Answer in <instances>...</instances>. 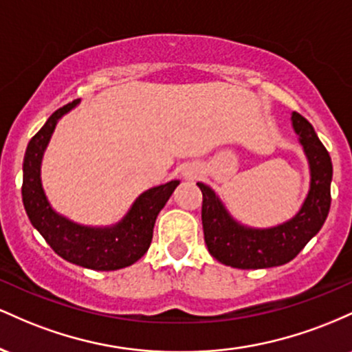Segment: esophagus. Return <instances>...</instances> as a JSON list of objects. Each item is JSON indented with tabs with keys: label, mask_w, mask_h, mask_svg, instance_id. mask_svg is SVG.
<instances>
[{
	"label": "esophagus",
	"mask_w": 352,
	"mask_h": 352,
	"mask_svg": "<svg viewBox=\"0 0 352 352\" xmlns=\"http://www.w3.org/2000/svg\"><path fill=\"white\" fill-rule=\"evenodd\" d=\"M184 177L187 180H195V179H199V175H200V170L197 167H185L184 168Z\"/></svg>",
	"instance_id": "obj_1"
}]
</instances>
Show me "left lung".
<instances>
[{"label":"left lung","mask_w":352,"mask_h":352,"mask_svg":"<svg viewBox=\"0 0 352 352\" xmlns=\"http://www.w3.org/2000/svg\"><path fill=\"white\" fill-rule=\"evenodd\" d=\"M292 124L309 165V190L301 208L289 220L270 228L241 225L230 215L215 190L199 182L204 195L201 223L210 254L220 263L240 270H260L292 261L321 230L331 207L333 164L313 125L293 112Z\"/></svg>","instance_id":"left-lung-1"}]
</instances>
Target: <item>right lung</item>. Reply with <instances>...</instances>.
Masks as SVG:
<instances>
[{"instance_id": "right-lung-1", "label": "right lung", "mask_w": 352, "mask_h": 352, "mask_svg": "<svg viewBox=\"0 0 352 352\" xmlns=\"http://www.w3.org/2000/svg\"><path fill=\"white\" fill-rule=\"evenodd\" d=\"M78 104L79 100H74L58 109L28 144L23 162V204L31 225L60 258L82 268L114 272L144 256L151 246L157 215L180 182L172 180L145 190L122 220L111 227H87L56 212L43 188V155L60 117Z\"/></svg>"}]
</instances>
